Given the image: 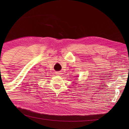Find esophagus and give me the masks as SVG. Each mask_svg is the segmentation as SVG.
<instances>
[{"label": "esophagus", "mask_w": 129, "mask_h": 129, "mask_svg": "<svg viewBox=\"0 0 129 129\" xmlns=\"http://www.w3.org/2000/svg\"><path fill=\"white\" fill-rule=\"evenodd\" d=\"M56 74L57 75H61V73L60 72H57L56 73Z\"/></svg>", "instance_id": "1"}]
</instances>
